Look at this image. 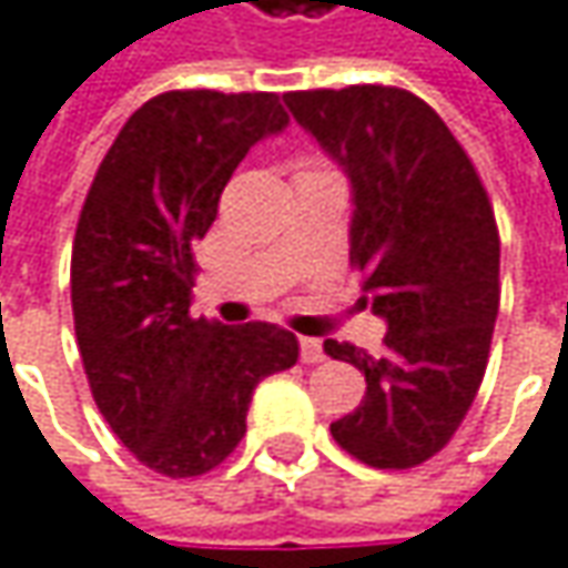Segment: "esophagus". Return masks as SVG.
Returning <instances> with one entry per match:
<instances>
[{"instance_id": "34e87169", "label": "esophagus", "mask_w": 568, "mask_h": 568, "mask_svg": "<svg viewBox=\"0 0 568 568\" xmlns=\"http://www.w3.org/2000/svg\"><path fill=\"white\" fill-rule=\"evenodd\" d=\"M298 347H302V361L305 364H322L325 361V347L318 337H298Z\"/></svg>"}]
</instances>
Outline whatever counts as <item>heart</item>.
<instances>
[{
    "mask_svg": "<svg viewBox=\"0 0 568 568\" xmlns=\"http://www.w3.org/2000/svg\"><path fill=\"white\" fill-rule=\"evenodd\" d=\"M305 169H315V165H312V162H302V172H305Z\"/></svg>",
    "mask_w": 568,
    "mask_h": 568,
    "instance_id": "obj_1",
    "label": "heart"
}]
</instances>
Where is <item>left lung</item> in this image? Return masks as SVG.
Returning a JSON list of instances; mask_svg holds the SVG:
<instances>
[{
  "instance_id": "left-lung-1",
  "label": "left lung",
  "mask_w": 568,
  "mask_h": 568,
  "mask_svg": "<svg viewBox=\"0 0 568 568\" xmlns=\"http://www.w3.org/2000/svg\"><path fill=\"white\" fill-rule=\"evenodd\" d=\"M283 100L351 179V266L389 328L381 354L325 341L367 381L332 436L371 468H416L448 445L485 381L500 305L488 191L462 142L409 90L354 83Z\"/></svg>"
}]
</instances>
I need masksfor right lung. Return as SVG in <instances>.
<instances>
[{
	"mask_svg": "<svg viewBox=\"0 0 568 568\" xmlns=\"http://www.w3.org/2000/svg\"><path fill=\"white\" fill-rule=\"evenodd\" d=\"M285 123L276 93H159L113 139L80 207L71 305L83 374L110 429L165 478L217 468L246 433L256 384L298 361L280 325L187 312L194 243L224 184Z\"/></svg>",
	"mask_w": 568,
	"mask_h": 568,
	"instance_id": "right-lung-1",
	"label": "right lung"
}]
</instances>
